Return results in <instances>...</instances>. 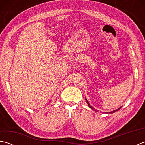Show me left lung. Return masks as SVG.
<instances>
[{
  "mask_svg": "<svg viewBox=\"0 0 145 145\" xmlns=\"http://www.w3.org/2000/svg\"><path fill=\"white\" fill-rule=\"evenodd\" d=\"M86 100V101H87V104H88V106L89 107H90V108H91L92 110H95V111H96V110H95L94 108H93V107H92L91 105H90V103H88V101H87V99H85ZM120 108H121V107H120V108H119L118 109H117L116 110H115V111H113V112H110V113H115V112H116V111H118V110H119Z\"/></svg>",
  "mask_w": 145,
  "mask_h": 145,
  "instance_id": "obj_1",
  "label": "left lung"
}]
</instances>
